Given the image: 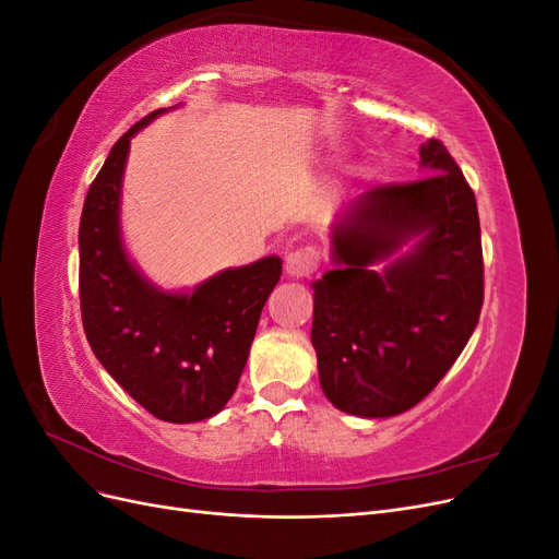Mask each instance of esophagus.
I'll list each match as a JSON object with an SVG mask.
<instances>
[{
    "instance_id": "1",
    "label": "esophagus",
    "mask_w": 559,
    "mask_h": 559,
    "mask_svg": "<svg viewBox=\"0 0 559 559\" xmlns=\"http://www.w3.org/2000/svg\"><path fill=\"white\" fill-rule=\"evenodd\" d=\"M319 263H321V257H319V251L314 247L294 249V251L286 253V259H284L286 273H289L296 280L314 275L319 270Z\"/></svg>"
}]
</instances>
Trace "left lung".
I'll return each mask as SVG.
<instances>
[{
	"label": "left lung",
	"instance_id": "obj_1",
	"mask_svg": "<svg viewBox=\"0 0 559 559\" xmlns=\"http://www.w3.org/2000/svg\"><path fill=\"white\" fill-rule=\"evenodd\" d=\"M419 167L429 177L347 202L331 226L333 270L312 282L319 382L347 415L411 411L478 326L476 195L438 140L419 146Z\"/></svg>",
	"mask_w": 559,
	"mask_h": 559
}]
</instances>
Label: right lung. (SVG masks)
<instances>
[{"instance_id": "add662e5", "label": "right lung", "mask_w": 559, "mask_h": 559, "mask_svg": "<svg viewBox=\"0 0 559 559\" xmlns=\"http://www.w3.org/2000/svg\"><path fill=\"white\" fill-rule=\"evenodd\" d=\"M165 111L132 126L91 183L79 226V296L83 331L107 373L154 417L191 425L222 413L238 389L282 259L226 267L191 292H165L134 265L121 230L130 140Z\"/></svg>"}]
</instances>
